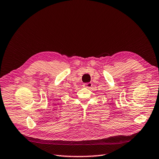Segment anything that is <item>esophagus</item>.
Here are the masks:
<instances>
[{"label": "esophagus", "instance_id": "obj_1", "mask_svg": "<svg viewBox=\"0 0 159 159\" xmlns=\"http://www.w3.org/2000/svg\"><path fill=\"white\" fill-rule=\"evenodd\" d=\"M83 87H84V88H91V87H92V83H83Z\"/></svg>", "mask_w": 159, "mask_h": 159}]
</instances>
